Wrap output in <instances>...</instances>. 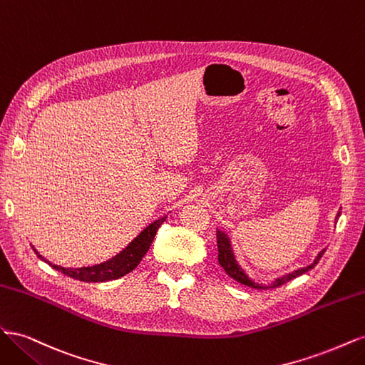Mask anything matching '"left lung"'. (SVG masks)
<instances>
[{"mask_svg": "<svg viewBox=\"0 0 365 365\" xmlns=\"http://www.w3.org/2000/svg\"><path fill=\"white\" fill-rule=\"evenodd\" d=\"M339 215H341V212H338L336 219L339 217ZM216 237H217V260H219L220 267H222V268L225 269V272L230 275L231 279H235L236 282H239V283H242V284H245V286H250V288H254V289L277 288V286L284 284L286 282H289V280L298 277V275H302V274H304V272H307V271H311V269L315 267V264L319 262V259L323 257V254H324V250L319 251L318 256H317L315 260H314V263L309 264V267L300 268V269H297V271H294V272H291V274L282 275V277L275 279L269 286H264V284H262V283L252 282V280L248 277V275L245 274V271L240 268V264L237 263V260H236V257H235L233 248H231L230 237L224 233V231L217 230V231H216Z\"/></svg>", "mask_w": 365, "mask_h": 365, "instance_id": "obj_1", "label": "left lung"}]
</instances>
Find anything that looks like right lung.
<instances>
[{
    "label": "right lung",
    "mask_w": 365,
    "mask_h": 365,
    "mask_svg": "<svg viewBox=\"0 0 365 365\" xmlns=\"http://www.w3.org/2000/svg\"><path fill=\"white\" fill-rule=\"evenodd\" d=\"M165 217L168 216L155 220V222H152L146 230H143L141 233L134 240H132L123 251H120L115 257L109 259L103 263L94 264V267H83V268L58 267V264H54V263L43 259L35 248H33V251L38 254L39 259L47 262L51 268H54L65 275H68V277H71V279L88 282V283L115 280V279L123 277V275H126L128 272H130L132 269H135L138 267V263L141 262L143 257H145V254L148 252L149 247L152 245L153 237H155L157 231L165 220Z\"/></svg>",
    "instance_id": "1"
}]
</instances>
